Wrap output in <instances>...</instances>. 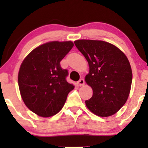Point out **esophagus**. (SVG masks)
Returning <instances> with one entry per match:
<instances>
[{"instance_id":"34e87169","label":"esophagus","mask_w":148,"mask_h":148,"mask_svg":"<svg viewBox=\"0 0 148 148\" xmlns=\"http://www.w3.org/2000/svg\"><path fill=\"white\" fill-rule=\"evenodd\" d=\"M77 83H78L79 86H83V85L84 84V79H80Z\"/></svg>"}]
</instances>
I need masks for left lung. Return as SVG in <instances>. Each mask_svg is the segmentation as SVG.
Here are the masks:
<instances>
[{
	"label": "left lung",
	"mask_w": 148,
	"mask_h": 148,
	"mask_svg": "<svg viewBox=\"0 0 148 148\" xmlns=\"http://www.w3.org/2000/svg\"><path fill=\"white\" fill-rule=\"evenodd\" d=\"M74 44L89 66L85 81L93 95L85 101L86 107L99 117L113 115L125 104L130 92L132 73L127 58L106 41L82 39Z\"/></svg>",
	"instance_id": "obj_1"
}]
</instances>
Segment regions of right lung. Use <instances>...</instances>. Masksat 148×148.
I'll return each mask as SVG.
<instances>
[{
  "label": "right lung",
  "instance_id": "add662e5",
  "mask_svg": "<svg viewBox=\"0 0 148 148\" xmlns=\"http://www.w3.org/2000/svg\"><path fill=\"white\" fill-rule=\"evenodd\" d=\"M71 41H51L36 48L25 58L18 72L21 95L26 107L41 117L55 115L74 88L67 82L68 70L60 62L72 49Z\"/></svg>",
  "mask_w": 148,
  "mask_h": 148
}]
</instances>
